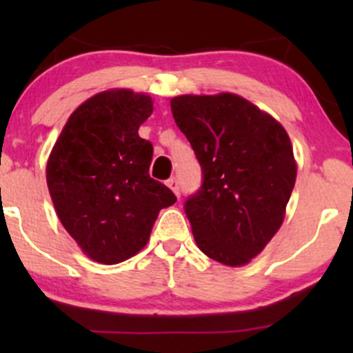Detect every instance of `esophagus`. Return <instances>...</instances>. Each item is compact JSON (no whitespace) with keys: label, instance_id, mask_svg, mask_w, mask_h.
I'll return each mask as SVG.
<instances>
[{"label":"esophagus","instance_id":"esophagus-1","mask_svg":"<svg viewBox=\"0 0 353 353\" xmlns=\"http://www.w3.org/2000/svg\"><path fill=\"white\" fill-rule=\"evenodd\" d=\"M168 188L171 189L176 196H179V181H177L176 177H171V179L168 181Z\"/></svg>","mask_w":353,"mask_h":353}]
</instances>
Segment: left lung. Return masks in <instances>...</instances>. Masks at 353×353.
Masks as SVG:
<instances>
[{
  "mask_svg": "<svg viewBox=\"0 0 353 353\" xmlns=\"http://www.w3.org/2000/svg\"><path fill=\"white\" fill-rule=\"evenodd\" d=\"M171 109L204 176L185 202L197 247L224 265L249 264L285 217L297 177L289 134L234 92L176 96Z\"/></svg>",
  "mask_w": 353,
  "mask_h": 353,
  "instance_id": "left-lung-1",
  "label": "left lung"
}]
</instances>
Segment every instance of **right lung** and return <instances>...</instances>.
I'll use <instances>...</instances> for the list:
<instances>
[{
    "label": "right lung",
    "instance_id": "obj_1",
    "mask_svg": "<svg viewBox=\"0 0 353 353\" xmlns=\"http://www.w3.org/2000/svg\"><path fill=\"white\" fill-rule=\"evenodd\" d=\"M152 98L114 88L79 104L68 117L46 164L61 224L99 264H119L148 244L172 190L149 176L152 144L137 134Z\"/></svg>",
    "mask_w": 353,
    "mask_h": 353
}]
</instances>
